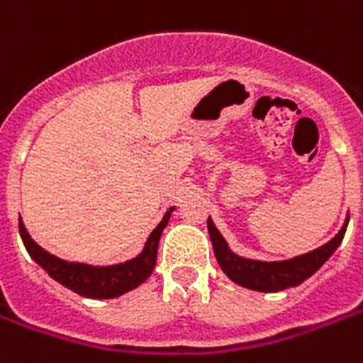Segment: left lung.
I'll list each match as a JSON object with an SVG mask.
<instances>
[{
  "label": "left lung",
  "mask_w": 363,
  "mask_h": 363,
  "mask_svg": "<svg viewBox=\"0 0 363 363\" xmlns=\"http://www.w3.org/2000/svg\"><path fill=\"white\" fill-rule=\"evenodd\" d=\"M347 224H349V218L332 241H328L326 245H322L311 252L296 256L292 259H282V262H258V259H248L233 254L228 247L226 239L222 238L220 232L213 224V220L207 218V228H209L211 241L215 248L216 262L220 264L222 271L233 282L250 288V290H258V292H279V290L298 286L307 281L313 273L320 269L322 264L341 245L345 232H347Z\"/></svg>",
  "instance_id": "left-lung-1"
}]
</instances>
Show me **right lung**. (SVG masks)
Here are the masks:
<instances>
[{"label": "right lung", "mask_w": 363, "mask_h": 363, "mask_svg": "<svg viewBox=\"0 0 363 363\" xmlns=\"http://www.w3.org/2000/svg\"><path fill=\"white\" fill-rule=\"evenodd\" d=\"M173 211H175V207H171L164 215L162 222L154 228L139 256H135L133 259H128L124 264L109 265V267H94V265L86 264H73V262H65V259L56 258V256L47 252L45 248L39 247L30 238V233L26 232L24 222L20 220V218L18 230L28 254L35 259L37 264L41 265L43 269L47 271L48 275L52 277L54 281H58L60 284H64L65 288H69V290L77 292L82 298L111 299L130 292V290L143 284L148 277L152 275L154 265H156V256H158L160 238H162V232L167 226Z\"/></svg>", "instance_id": "obj_1"}]
</instances>
